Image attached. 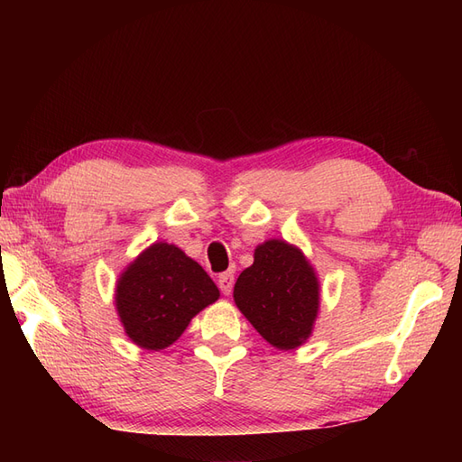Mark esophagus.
<instances>
[{
  "instance_id": "esophagus-1",
  "label": "esophagus",
  "mask_w": 462,
  "mask_h": 462,
  "mask_svg": "<svg viewBox=\"0 0 462 462\" xmlns=\"http://www.w3.org/2000/svg\"><path fill=\"white\" fill-rule=\"evenodd\" d=\"M218 288H220V291L224 293V296H230L232 288H234V273H230V272L220 273V276H218Z\"/></svg>"
}]
</instances>
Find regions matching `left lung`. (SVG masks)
Segmentation results:
<instances>
[{"label": "left lung", "mask_w": 462, "mask_h": 462, "mask_svg": "<svg viewBox=\"0 0 462 462\" xmlns=\"http://www.w3.org/2000/svg\"><path fill=\"white\" fill-rule=\"evenodd\" d=\"M319 293V278L306 254L272 238L254 250V263L234 286V301L270 346L290 351L313 333Z\"/></svg>", "instance_id": "left-lung-1"}]
</instances>
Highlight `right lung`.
Wrapping results in <instances>:
<instances>
[{
    "label": "right lung",
    "mask_w": 462,
    "mask_h": 462,
    "mask_svg": "<svg viewBox=\"0 0 462 462\" xmlns=\"http://www.w3.org/2000/svg\"><path fill=\"white\" fill-rule=\"evenodd\" d=\"M220 298L199 262L169 242H154L126 266L115 286V308L134 346L161 351L190 319Z\"/></svg>",
    "instance_id": "1"
}]
</instances>
